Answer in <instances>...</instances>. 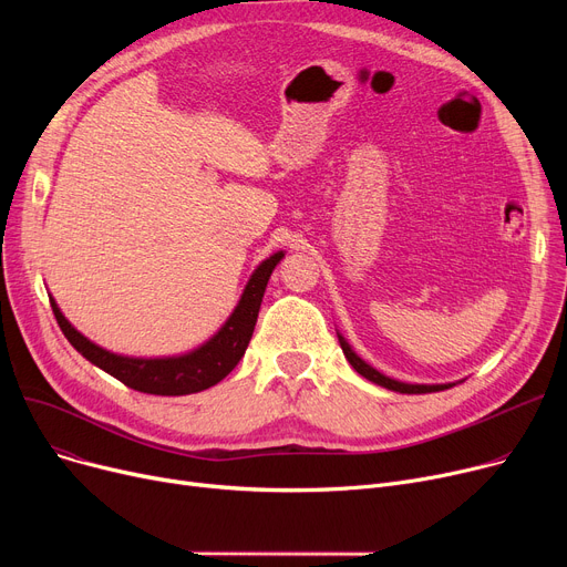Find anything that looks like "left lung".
Masks as SVG:
<instances>
[{
    "instance_id": "left-lung-1",
    "label": "left lung",
    "mask_w": 567,
    "mask_h": 567,
    "mask_svg": "<svg viewBox=\"0 0 567 567\" xmlns=\"http://www.w3.org/2000/svg\"><path fill=\"white\" fill-rule=\"evenodd\" d=\"M338 340H340V347H342V351H344V355H347V361L351 363V368H353L355 372H359L361 377L370 379L372 383L383 385V389H389V391H395V393H409V395H413V393H439V391H445V389H451V385H455V383H436V385H425V383H402V381L389 379L385 374L377 372L372 365H368L363 359H359V355L353 353V349L349 347V342H347L342 336H338Z\"/></svg>"
}]
</instances>
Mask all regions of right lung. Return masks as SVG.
Here are the masks:
<instances>
[{
	"mask_svg": "<svg viewBox=\"0 0 567 567\" xmlns=\"http://www.w3.org/2000/svg\"><path fill=\"white\" fill-rule=\"evenodd\" d=\"M282 257L285 252L280 250L255 268V274L250 276L241 293V301H238L223 329L212 340L204 342L190 353L172 355V359H131V355L112 353L94 344L92 340H86L80 331H75L71 321L62 315V310L56 308L52 296L50 306L59 329H62L66 340L84 355V359L101 368L103 372L112 374L114 379L126 383L128 389L165 398L190 395L212 389V385L223 381L236 368V363L244 359L255 331L268 278H271L274 268Z\"/></svg>",
	"mask_w": 567,
	"mask_h": 567,
	"instance_id": "1",
	"label": "right lung"
}]
</instances>
